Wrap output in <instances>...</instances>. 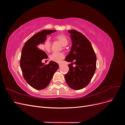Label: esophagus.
<instances>
[{
	"label": "esophagus",
	"mask_w": 125,
	"mask_h": 125,
	"mask_svg": "<svg viewBox=\"0 0 125 125\" xmlns=\"http://www.w3.org/2000/svg\"><path fill=\"white\" fill-rule=\"evenodd\" d=\"M58 65H59V67H60V66H61L62 65V63H58Z\"/></svg>",
	"instance_id": "obj_1"
}]
</instances>
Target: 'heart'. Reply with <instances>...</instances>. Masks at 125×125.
<instances>
[{
	"mask_svg": "<svg viewBox=\"0 0 125 125\" xmlns=\"http://www.w3.org/2000/svg\"><path fill=\"white\" fill-rule=\"evenodd\" d=\"M55 39L59 41L63 46H66L68 43V40L67 37L65 35H58L55 36ZM41 46L45 51L50 52L51 48V42L50 40L48 39H45L43 42L42 43ZM64 55L62 52H54L50 56V58L52 61L57 62L61 61Z\"/></svg>",
	"mask_w": 125,
	"mask_h": 125,
	"instance_id": "b5f03b06",
	"label": "heart"
}]
</instances>
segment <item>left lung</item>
Wrapping results in <instances>:
<instances>
[{
    "label": "left lung",
    "mask_w": 125,
    "mask_h": 125,
    "mask_svg": "<svg viewBox=\"0 0 125 125\" xmlns=\"http://www.w3.org/2000/svg\"><path fill=\"white\" fill-rule=\"evenodd\" d=\"M68 32L72 46L65 60L72 63L68 65L69 70L65 78L69 87L78 90L88 85L93 78L96 68V56L90 42L83 34L74 30H68ZM73 64L75 67L72 66Z\"/></svg>",
    "instance_id": "obj_1"
}]
</instances>
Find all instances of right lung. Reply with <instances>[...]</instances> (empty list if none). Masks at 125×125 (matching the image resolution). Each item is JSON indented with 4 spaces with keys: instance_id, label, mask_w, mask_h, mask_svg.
I'll return each instance as SVG.
<instances>
[{
    "instance_id": "1",
    "label": "right lung",
    "mask_w": 125,
    "mask_h": 125,
    "mask_svg": "<svg viewBox=\"0 0 125 125\" xmlns=\"http://www.w3.org/2000/svg\"><path fill=\"white\" fill-rule=\"evenodd\" d=\"M55 32L56 30H42L26 41L22 48L20 60L22 74L26 82L36 90H42L47 86L59 68L58 64L54 62L51 61L47 65L42 62L48 57L37 47L46 39L47 35Z\"/></svg>"
}]
</instances>
